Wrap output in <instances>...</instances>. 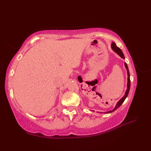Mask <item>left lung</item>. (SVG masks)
<instances>
[{"mask_svg": "<svg viewBox=\"0 0 151 151\" xmlns=\"http://www.w3.org/2000/svg\"><path fill=\"white\" fill-rule=\"evenodd\" d=\"M111 48L112 49H113L115 52H117L119 55L122 58H124V54L123 53V52H122L121 50L119 49V48L117 47L116 46V44H115V43H112L111 44ZM124 65H125V67H126V69L127 70V74H128V84H127V90L126 91V93H125V95H124V97L122 98L121 100L119 101L117 104H116V106L115 107V108L113 110L111 111H107L106 114H109V113H111V112H113L115 110H116L120 106L123 104V102H124V101L125 100V99L127 98V97L128 96V94H129V91H130V73H129V68H128V66H127V64L125 63H124Z\"/></svg>", "mask_w": 151, "mask_h": 151, "instance_id": "8db88e82", "label": "left lung"}]
</instances>
